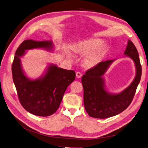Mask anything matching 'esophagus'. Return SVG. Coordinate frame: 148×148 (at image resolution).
<instances>
[{"instance_id":"1","label":"esophagus","mask_w":148,"mask_h":148,"mask_svg":"<svg viewBox=\"0 0 148 148\" xmlns=\"http://www.w3.org/2000/svg\"><path fill=\"white\" fill-rule=\"evenodd\" d=\"M76 77H77L78 78H80L82 77V73H80L79 71H77V72L76 73Z\"/></svg>"}]
</instances>
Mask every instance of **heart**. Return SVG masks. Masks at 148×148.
I'll list each match as a JSON object with an SVG mask.
<instances>
[{"mask_svg": "<svg viewBox=\"0 0 148 148\" xmlns=\"http://www.w3.org/2000/svg\"><path fill=\"white\" fill-rule=\"evenodd\" d=\"M102 41L99 39H91L78 44L73 47L76 53L88 55L85 58V64L89 67H93L99 63L102 55V49L99 48Z\"/></svg>", "mask_w": 148, "mask_h": 148, "instance_id": "b5f03b06", "label": "heart"}]
</instances>
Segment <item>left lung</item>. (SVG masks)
Here are the masks:
<instances>
[{
    "mask_svg": "<svg viewBox=\"0 0 148 148\" xmlns=\"http://www.w3.org/2000/svg\"><path fill=\"white\" fill-rule=\"evenodd\" d=\"M124 54L134 61L136 69L135 78L130 85L116 95L107 92L105 89L104 75L115 60L101 62L89 69L83 75L82 82L83 87L84 108L88 115L96 119L113 117L126 109L131 104L141 77V65L136 47L128 40Z\"/></svg>",
    "mask_w": 148,
    "mask_h": 148,
    "instance_id": "1",
    "label": "left lung"
}]
</instances>
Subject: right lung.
<instances>
[{"mask_svg":"<svg viewBox=\"0 0 148 148\" xmlns=\"http://www.w3.org/2000/svg\"><path fill=\"white\" fill-rule=\"evenodd\" d=\"M52 47V41L25 40L16 49L12 65L13 83L21 106L28 112L41 117L51 115L57 111L67 87L75 79V72L50 65L43 77L31 80L22 70L20 57L28 49L51 50Z\"/></svg>","mask_w":148,"mask_h":148,"instance_id":"obj_1","label":"right lung"}]
</instances>
